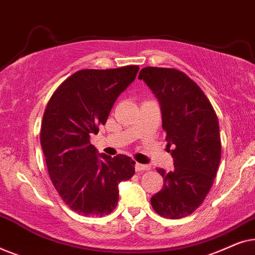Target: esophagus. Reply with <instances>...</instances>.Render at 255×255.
I'll return each mask as SVG.
<instances>
[{
  "mask_svg": "<svg viewBox=\"0 0 255 255\" xmlns=\"http://www.w3.org/2000/svg\"><path fill=\"white\" fill-rule=\"evenodd\" d=\"M149 168H151V167L148 165H142V163H139V162L135 163L134 166L135 172H145V170H149Z\"/></svg>",
  "mask_w": 255,
  "mask_h": 255,
  "instance_id": "1",
  "label": "esophagus"
}]
</instances>
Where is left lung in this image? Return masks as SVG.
Masks as SVG:
<instances>
[{
  "instance_id": "left-lung-1",
  "label": "left lung",
  "mask_w": 255,
  "mask_h": 255,
  "mask_svg": "<svg viewBox=\"0 0 255 255\" xmlns=\"http://www.w3.org/2000/svg\"><path fill=\"white\" fill-rule=\"evenodd\" d=\"M144 80L158 97L170 172L159 168L163 188L151 198L156 214L169 219L189 216L203 203L217 174L222 154L218 118L197 83L175 68L145 67Z\"/></svg>"
}]
</instances>
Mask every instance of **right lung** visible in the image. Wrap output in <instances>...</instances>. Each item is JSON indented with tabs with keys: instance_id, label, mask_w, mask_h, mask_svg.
Listing matches in <instances>:
<instances>
[{
	"instance_id": "obj_1",
	"label": "right lung",
	"mask_w": 255,
	"mask_h": 255,
	"mask_svg": "<svg viewBox=\"0 0 255 255\" xmlns=\"http://www.w3.org/2000/svg\"><path fill=\"white\" fill-rule=\"evenodd\" d=\"M138 71L132 65L75 72L45 108L40 144L48 175L66 205L80 215L111 214L117 207L118 184L133 176V160L99 155L89 138L106 124L115 101Z\"/></svg>"
}]
</instances>
